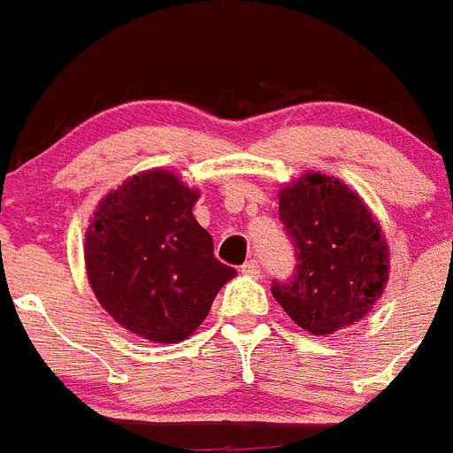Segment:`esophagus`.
<instances>
[{
    "label": "esophagus",
    "instance_id": "34e87169",
    "mask_svg": "<svg viewBox=\"0 0 453 453\" xmlns=\"http://www.w3.org/2000/svg\"><path fill=\"white\" fill-rule=\"evenodd\" d=\"M241 271H243L245 276H259V262H257V259H248V262L241 266Z\"/></svg>",
    "mask_w": 453,
    "mask_h": 453
}]
</instances>
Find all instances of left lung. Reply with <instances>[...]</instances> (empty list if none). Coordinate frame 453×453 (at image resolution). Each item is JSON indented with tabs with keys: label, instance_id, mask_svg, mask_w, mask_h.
Returning a JSON list of instances; mask_svg holds the SVG:
<instances>
[{
	"label": "left lung",
	"instance_id": "8db88e82",
	"mask_svg": "<svg viewBox=\"0 0 453 453\" xmlns=\"http://www.w3.org/2000/svg\"><path fill=\"white\" fill-rule=\"evenodd\" d=\"M278 217L295 245V271L271 292L311 334L357 323L381 296L388 250L367 205L327 175H303L280 191Z\"/></svg>",
	"mask_w": 453,
	"mask_h": 453
}]
</instances>
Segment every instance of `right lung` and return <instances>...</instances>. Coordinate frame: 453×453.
<instances>
[{
    "mask_svg": "<svg viewBox=\"0 0 453 453\" xmlns=\"http://www.w3.org/2000/svg\"><path fill=\"white\" fill-rule=\"evenodd\" d=\"M196 191L173 173L150 170L111 191L86 231L88 283L119 325L157 343H175L203 323L236 269L212 252L194 219Z\"/></svg>",
    "mask_w": 453,
    "mask_h": 453,
    "instance_id": "1",
    "label": "right lung"
}]
</instances>
